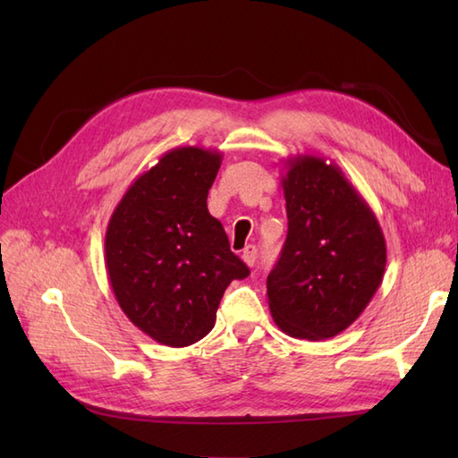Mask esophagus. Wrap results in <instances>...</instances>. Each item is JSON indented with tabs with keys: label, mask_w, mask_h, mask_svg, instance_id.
Instances as JSON below:
<instances>
[{
	"label": "esophagus",
	"mask_w": 458,
	"mask_h": 458,
	"mask_svg": "<svg viewBox=\"0 0 458 458\" xmlns=\"http://www.w3.org/2000/svg\"><path fill=\"white\" fill-rule=\"evenodd\" d=\"M242 259H244L250 267L254 266V264H256V259H258V248H256V246H251V244H250V246H246V250L242 251Z\"/></svg>",
	"instance_id": "obj_1"
}]
</instances>
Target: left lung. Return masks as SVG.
Returning <instances> with one entry per match:
<instances>
[{
  "label": "left lung",
  "instance_id": "8db88e82",
  "mask_svg": "<svg viewBox=\"0 0 458 458\" xmlns=\"http://www.w3.org/2000/svg\"><path fill=\"white\" fill-rule=\"evenodd\" d=\"M285 169L287 240L267 276V303L285 335L325 340L352 325L376 295L384 232L338 165L297 155Z\"/></svg>",
  "mask_w": 458,
  "mask_h": 458
}]
</instances>
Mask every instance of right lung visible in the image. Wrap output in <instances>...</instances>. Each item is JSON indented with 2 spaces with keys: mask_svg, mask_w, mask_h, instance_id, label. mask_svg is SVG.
Masks as SVG:
<instances>
[{
  "mask_svg": "<svg viewBox=\"0 0 458 458\" xmlns=\"http://www.w3.org/2000/svg\"><path fill=\"white\" fill-rule=\"evenodd\" d=\"M220 163L216 149L167 151L130 184L106 230L115 301L141 333L165 346L207 336L230 281L250 276L207 207Z\"/></svg>",
  "mask_w": 458,
  "mask_h": 458,
  "instance_id": "1",
  "label": "right lung"
}]
</instances>
